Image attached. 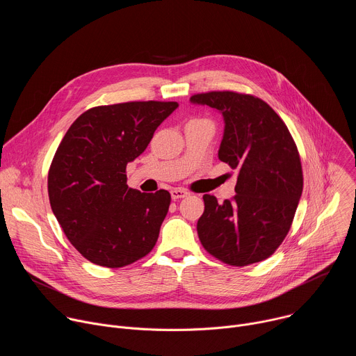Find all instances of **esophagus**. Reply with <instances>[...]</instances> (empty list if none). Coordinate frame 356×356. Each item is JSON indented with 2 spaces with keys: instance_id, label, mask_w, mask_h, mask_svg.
Wrapping results in <instances>:
<instances>
[{
  "instance_id": "obj_1",
  "label": "esophagus",
  "mask_w": 356,
  "mask_h": 356,
  "mask_svg": "<svg viewBox=\"0 0 356 356\" xmlns=\"http://www.w3.org/2000/svg\"><path fill=\"white\" fill-rule=\"evenodd\" d=\"M187 191L186 190H183V188H172L170 190V195H172V198L173 200H179V198H184V197H187Z\"/></svg>"
}]
</instances>
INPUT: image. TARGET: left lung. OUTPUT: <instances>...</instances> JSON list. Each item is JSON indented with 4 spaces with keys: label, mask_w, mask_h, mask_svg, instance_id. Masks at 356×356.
Here are the masks:
<instances>
[{
    "label": "left lung",
    "mask_w": 356,
    "mask_h": 356,
    "mask_svg": "<svg viewBox=\"0 0 356 356\" xmlns=\"http://www.w3.org/2000/svg\"><path fill=\"white\" fill-rule=\"evenodd\" d=\"M224 118L218 159L238 172L222 204L204 194L198 238L217 259L246 266L269 258L287 235L302 191L301 162L282 118L261 98L211 91L190 98Z\"/></svg>",
    "instance_id": "8db88e82"
}]
</instances>
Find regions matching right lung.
<instances>
[{"label": "right lung", "instance_id": "obj_1", "mask_svg": "<svg viewBox=\"0 0 356 356\" xmlns=\"http://www.w3.org/2000/svg\"><path fill=\"white\" fill-rule=\"evenodd\" d=\"M177 107L173 101L94 107L62 139L47 176L50 207L90 262L122 268L155 246L170 194L131 188L125 169Z\"/></svg>", "mask_w": 356, "mask_h": 356}]
</instances>
